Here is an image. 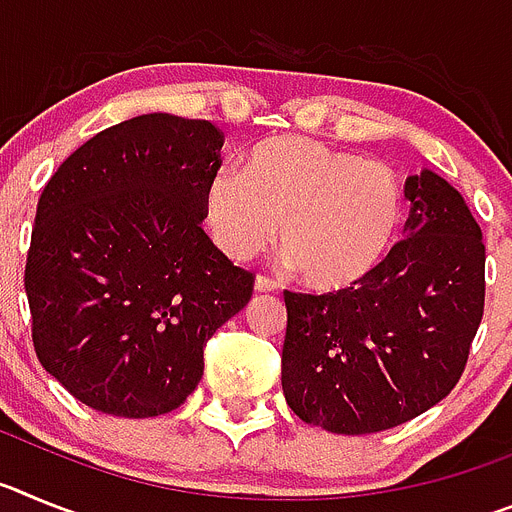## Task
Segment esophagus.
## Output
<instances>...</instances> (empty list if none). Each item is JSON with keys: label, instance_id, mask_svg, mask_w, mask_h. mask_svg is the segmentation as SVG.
<instances>
[{"label": "esophagus", "instance_id": "34e87169", "mask_svg": "<svg viewBox=\"0 0 512 512\" xmlns=\"http://www.w3.org/2000/svg\"><path fill=\"white\" fill-rule=\"evenodd\" d=\"M253 287H256V292H274V289H277V282L266 277V274H259Z\"/></svg>", "mask_w": 512, "mask_h": 512}]
</instances>
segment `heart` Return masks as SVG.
Listing matches in <instances>:
<instances>
[{
	"instance_id": "1",
	"label": "heart",
	"mask_w": 512,
	"mask_h": 512,
	"mask_svg": "<svg viewBox=\"0 0 512 512\" xmlns=\"http://www.w3.org/2000/svg\"><path fill=\"white\" fill-rule=\"evenodd\" d=\"M402 207L395 171L300 135L261 140L243 176L217 171L205 189L207 225L230 259L264 251L282 225V251L318 292L372 277L395 246Z\"/></svg>"
}]
</instances>
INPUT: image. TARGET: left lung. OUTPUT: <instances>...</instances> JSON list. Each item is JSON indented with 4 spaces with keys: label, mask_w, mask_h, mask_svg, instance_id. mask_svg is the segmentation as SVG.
<instances>
[{
    "label": "left lung",
    "mask_w": 512,
    "mask_h": 512,
    "mask_svg": "<svg viewBox=\"0 0 512 512\" xmlns=\"http://www.w3.org/2000/svg\"><path fill=\"white\" fill-rule=\"evenodd\" d=\"M405 197V238L372 277L325 295L284 289V397L330 433L387 431L438 405L485 315V243L464 197L428 169Z\"/></svg>",
    "instance_id": "obj_1"
}]
</instances>
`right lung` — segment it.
I'll return each instance as SVG.
<instances>
[{
  "label": "right lung",
  "instance_id": "right-lung-1",
  "mask_svg": "<svg viewBox=\"0 0 512 512\" xmlns=\"http://www.w3.org/2000/svg\"><path fill=\"white\" fill-rule=\"evenodd\" d=\"M223 133L153 112L102 130L48 179L25 264L45 372L117 418L176 410L205 346L243 310L251 271L202 230Z\"/></svg>",
  "mask_w": 512,
  "mask_h": 512
}]
</instances>
